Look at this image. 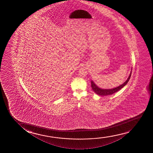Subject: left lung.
I'll return each mask as SVG.
<instances>
[{
    "label": "left lung",
    "instance_id": "1",
    "mask_svg": "<svg viewBox=\"0 0 153 153\" xmlns=\"http://www.w3.org/2000/svg\"><path fill=\"white\" fill-rule=\"evenodd\" d=\"M131 74H132V71L130 73V75L128 76L127 80H126V82H124L123 84H122L121 85L118 86L116 88H112V89H102V88H99L98 86H97L96 84H94V82L93 81L91 82V88L93 91H94L96 94H97L98 95L100 96H108V95H111V94H113L115 92H117L119 90H120L121 88H123V87L126 86V85L127 84L128 82L130 80L131 76Z\"/></svg>",
    "mask_w": 153,
    "mask_h": 153
}]
</instances>
